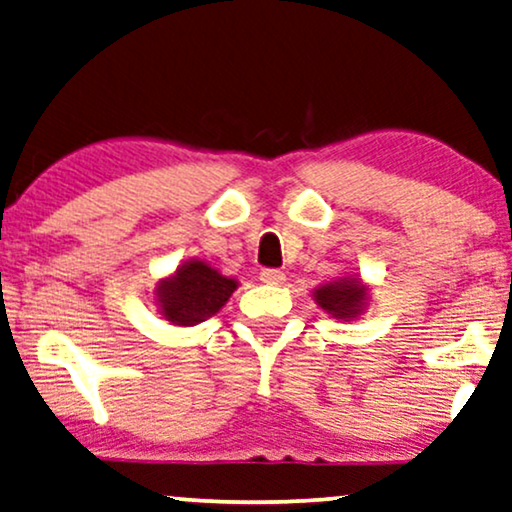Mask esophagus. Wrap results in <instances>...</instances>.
Here are the masks:
<instances>
[{
  "label": "esophagus",
  "instance_id": "1",
  "mask_svg": "<svg viewBox=\"0 0 512 512\" xmlns=\"http://www.w3.org/2000/svg\"><path fill=\"white\" fill-rule=\"evenodd\" d=\"M284 280H287V275H284L282 270H263L261 272V282L263 284H284Z\"/></svg>",
  "mask_w": 512,
  "mask_h": 512
}]
</instances>
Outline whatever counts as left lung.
<instances>
[{"mask_svg":"<svg viewBox=\"0 0 512 512\" xmlns=\"http://www.w3.org/2000/svg\"><path fill=\"white\" fill-rule=\"evenodd\" d=\"M313 298L329 317L350 322L357 320L362 313H367L371 287L367 282H362V277L345 275L313 289Z\"/></svg>","mask_w":512,"mask_h":512,"instance_id":"obj_1","label":"left lung"}]
</instances>
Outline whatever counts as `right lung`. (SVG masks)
Listing matches in <instances>:
<instances>
[{"label":"right lung","instance_id":"obj_1","mask_svg":"<svg viewBox=\"0 0 512 512\" xmlns=\"http://www.w3.org/2000/svg\"><path fill=\"white\" fill-rule=\"evenodd\" d=\"M240 287L235 277L221 275L214 265L188 258L171 275L157 282L155 301L159 315L174 327H195L214 317Z\"/></svg>","mask_w":512,"mask_h":512}]
</instances>
